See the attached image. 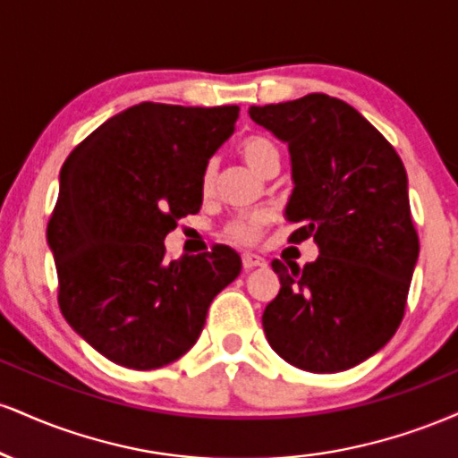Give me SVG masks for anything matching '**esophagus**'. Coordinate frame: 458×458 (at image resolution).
<instances>
[{"instance_id":"obj_1","label":"esophagus","mask_w":458,"mask_h":458,"mask_svg":"<svg viewBox=\"0 0 458 458\" xmlns=\"http://www.w3.org/2000/svg\"><path fill=\"white\" fill-rule=\"evenodd\" d=\"M267 260L260 259V256L256 254H243V269L245 271H251L256 269V267H265Z\"/></svg>"}]
</instances>
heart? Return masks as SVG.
Wrapping results in <instances>:
<instances>
[{
  "label": "heart",
  "mask_w": 458,
  "mask_h": 458,
  "mask_svg": "<svg viewBox=\"0 0 458 458\" xmlns=\"http://www.w3.org/2000/svg\"><path fill=\"white\" fill-rule=\"evenodd\" d=\"M239 152H241V157L245 159L247 165H250L254 172H259V174L265 172V167L269 165L271 161L280 159L277 146L273 144L269 138H265V135H247V138L241 140ZM213 178H215V165L213 163H208L202 172V182H199V185H202L204 196H207V193H211ZM269 219H271L269 213H265V211L236 217L228 225H225V236L236 241V243L250 245L259 239L262 228L269 224Z\"/></svg>",
  "instance_id": "obj_1"
}]
</instances>
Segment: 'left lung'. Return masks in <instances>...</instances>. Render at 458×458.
Segmentation results:
<instances>
[{
  "label": "left lung",
  "mask_w": 458,
  "mask_h": 458,
  "mask_svg": "<svg viewBox=\"0 0 458 458\" xmlns=\"http://www.w3.org/2000/svg\"><path fill=\"white\" fill-rule=\"evenodd\" d=\"M250 118L288 144L291 241L318 245L303 269L271 262L282 288L262 314L267 340L301 370H349L390 343L404 317L420 254L407 172L364 115L327 94L251 105Z\"/></svg>",
  "instance_id": "1"
}]
</instances>
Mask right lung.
I'll return each mask as SVG.
<instances>
[{
	"label": "right lung",
	"instance_id": "obj_1",
	"mask_svg": "<svg viewBox=\"0 0 458 458\" xmlns=\"http://www.w3.org/2000/svg\"><path fill=\"white\" fill-rule=\"evenodd\" d=\"M236 105L140 103L68 155L47 225L57 301L114 364L152 370L185 355L219 291L241 273L230 247L165 259L167 233L202 207V172L234 133Z\"/></svg>",
	"mask_w": 458,
	"mask_h": 458
}]
</instances>
